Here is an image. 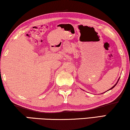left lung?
Segmentation results:
<instances>
[{"label": "left lung", "instance_id": "8db88e82", "mask_svg": "<svg viewBox=\"0 0 130 130\" xmlns=\"http://www.w3.org/2000/svg\"><path fill=\"white\" fill-rule=\"evenodd\" d=\"M120 78H119V79H118V81H117V83H116V84H115V85H114V86H113V87H112V88H110V89H108V91H109V90H111V89H112V88H114L115 87H116V85H117V83H118V81H119Z\"/></svg>", "mask_w": 130, "mask_h": 130}]
</instances>
